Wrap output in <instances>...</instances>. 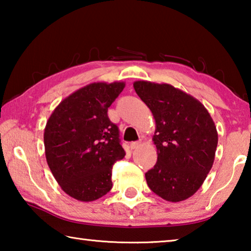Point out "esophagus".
I'll return each instance as SVG.
<instances>
[{
	"label": "esophagus",
	"instance_id": "1",
	"mask_svg": "<svg viewBox=\"0 0 251 251\" xmlns=\"http://www.w3.org/2000/svg\"><path fill=\"white\" fill-rule=\"evenodd\" d=\"M141 145H142V142L141 141L133 142V143H130V148H131V150H136V148H138Z\"/></svg>",
	"mask_w": 251,
	"mask_h": 251
}]
</instances>
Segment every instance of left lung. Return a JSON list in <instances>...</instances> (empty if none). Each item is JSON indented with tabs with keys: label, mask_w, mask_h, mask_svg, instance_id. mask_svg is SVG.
I'll use <instances>...</instances> for the list:
<instances>
[{
	"label": "left lung",
	"mask_w": 251,
	"mask_h": 251,
	"mask_svg": "<svg viewBox=\"0 0 251 251\" xmlns=\"http://www.w3.org/2000/svg\"><path fill=\"white\" fill-rule=\"evenodd\" d=\"M136 94L156 122L157 163L146 174L150 188L167 201L197 192L214 164L218 144L215 123L201 101L169 84L134 83Z\"/></svg>",
	"instance_id": "obj_1"
}]
</instances>
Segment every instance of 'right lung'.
Segmentation results:
<instances>
[{"instance_id": "right-lung-1", "label": "right lung", "mask_w": 251, "mask_h": 251, "mask_svg": "<svg viewBox=\"0 0 251 251\" xmlns=\"http://www.w3.org/2000/svg\"><path fill=\"white\" fill-rule=\"evenodd\" d=\"M125 83H92L58 104L46 123L45 156L64 192L80 201H96L112 189V169L124 158L120 129L107 110Z\"/></svg>"}]
</instances>
